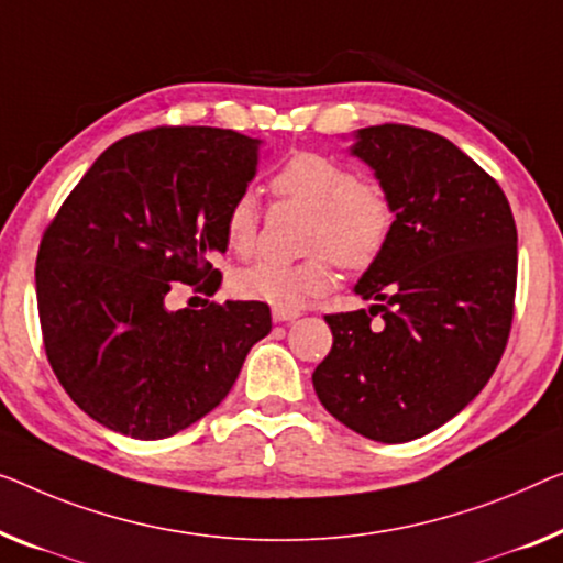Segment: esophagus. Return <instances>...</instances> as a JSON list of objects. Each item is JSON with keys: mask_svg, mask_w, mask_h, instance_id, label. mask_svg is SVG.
Listing matches in <instances>:
<instances>
[{"mask_svg": "<svg viewBox=\"0 0 563 563\" xmlns=\"http://www.w3.org/2000/svg\"><path fill=\"white\" fill-rule=\"evenodd\" d=\"M300 313H298V310H278V308H275L273 310V321L275 323H285V321H296V318H298Z\"/></svg>", "mask_w": 563, "mask_h": 563, "instance_id": "obj_1", "label": "esophagus"}]
</instances>
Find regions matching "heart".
Listing matches in <instances>:
<instances>
[{"mask_svg": "<svg viewBox=\"0 0 563 563\" xmlns=\"http://www.w3.org/2000/svg\"><path fill=\"white\" fill-rule=\"evenodd\" d=\"M273 189L283 199L313 209L306 234V250L313 255L298 263L260 260L245 267L232 283L240 298L298 310L331 288L333 260L346 271H362L387 247L394 228L391 201L346 164L303 151L283 164ZM257 199L253 191H242L224 217V238L234 253L250 255L257 245Z\"/></svg>", "mask_w": 563, "mask_h": 563, "instance_id": "heart-1", "label": "heart"}]
</instances>
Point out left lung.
I'll return each instance as SVG.
<instances>
[{"label":"left lung","instance_id":"8db88e82","mask_svg":"<svg viewBox=\"0 0 563 563\" xmlns=\"http://www.w3.org/2000/svg\"><path fill=\"white\" fill-rule=\"evenodd\" d=\"M351 154L372 166L397 217L354 288L376 303L325 316L333 346L313 387L349 430L409 442L465 409L496 372L514 323L516 222L498 181L438 133L368 125Z\"/></svg>","mask_w":563,"mask_h":563}]
</instances>
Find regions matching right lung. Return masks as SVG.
I'll use <instances>...</instances> for the list:
<instances>
[{"label":"right lung","mask_w":563,"mask_h":563,"mask_svg":"<svg viewBox=\"0 0 563 563\" xmlns=\"http://www.w3.org/2000/svg\"><path fill=\"white\" fill-rule=\"evenodd\" d=\"M263 141L209 125H158L96 158L42 232L35 283L57 382L88 417L164 440L220 405L271 308L228 300L166 308V292H214L209 257L224 217L255 179Z\"/></svg>","instance_id":"right-lung-1"}]
</instances>
